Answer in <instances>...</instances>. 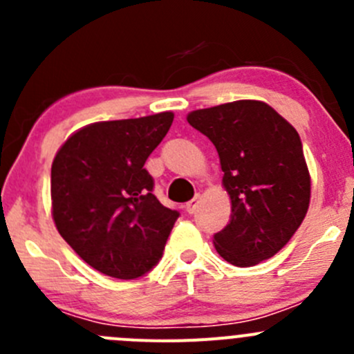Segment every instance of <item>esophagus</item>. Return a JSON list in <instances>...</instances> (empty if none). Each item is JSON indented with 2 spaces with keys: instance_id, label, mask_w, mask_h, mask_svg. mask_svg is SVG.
<instances>
[{
  "instance_id": "obj_1",
  "label": "esophagus",
  "mask_w": 354,
  "mask_h": 354,
  "mask_svg": "<svg viewBox=\"0 0 354 354\" xmlns=\"http://www.w3.org/2000/svg\"><path fill=\"white\" fill-rule=\"evenodd\" d=\"M200 198H202V197H200V194H197V195H195V197H194V198H192V200H190V202H188V203H187V205H185V207H187V212H188V214H194V212H195V210H197V209H198V203H200Z\"/></svg>"
}]
</instances>
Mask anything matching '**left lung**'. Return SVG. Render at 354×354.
<instances>
[{"mask_svg": "<svg viewBox=\"0 0 354 354\" xmlns=\"http://www.w3.org/2000/svg\"><path fill=\"white\" fill-rule=\"evenodd\" d=\"M188 123L219 154L231 217L214 234L226 262L252 267L276 255L303 223L310 173L298 131L262 101L226 102L188 113Z\"/></svg>", "mask_w": 354, "mask_h": 354, "instance_id": "1", "label": "left lung"}]
</instances>
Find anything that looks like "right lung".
<instances>
[{
  "label": "right lung",
  "mask_w": 354,
  "mask_h": 354,
  "mask_svg": "<svg viewBox=\"0 0 354 354\" xmlns=\"http://www.w3.org/2000/svg\"><path fill=\"white\" fill-rule=\"evenodd\" d=\"M171 111L97 121L66 138L51 166L56 230L84 262L106 276L135 279L162 257L180 214L152 194L144 167L173 123Z\"/></svg>",
  "instance_id": "1"
}]
</instances>
